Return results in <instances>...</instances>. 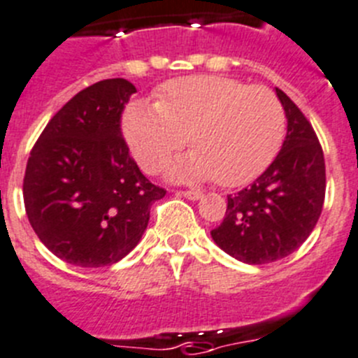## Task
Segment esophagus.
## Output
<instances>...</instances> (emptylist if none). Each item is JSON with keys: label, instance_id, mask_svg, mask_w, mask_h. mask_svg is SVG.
<instances>
[{"label": "esophagus", "instance_id": "34e87169", "mask_svg": "<svg viewBox=\"0 0 358 358\" xmlns=\"http://www.w3.org/2000/svg\"><path fill=\"white\" fill-rule=\"evenodd\" d=\"M180 194L185 196L187 199H192V201H196V199H199L203 196L199 190H180Z\"/></svg>", "mask_w": 358, "mask_h": 358}]
</instances>
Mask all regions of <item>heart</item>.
I'll use <instances>...</instances> for the list:
<instances>
[{"mask_svg": "<svg viewBox=\"0 0 358 358\" xmlns=\"http://www.w3.org/2000/svg\"><path fill=\"white\" fill-rule=\"evenodd\" d=\"M123 132L146 171L162 169L189 138L192 153L173 164V178H213L222 187H236L256 178L275 159L286 116L266 86L222 76H189L160 86L155 103H130Z\"/></svg>", "mask_w": 358, "mask_h": 358, "instance_id": "obj_1", "label": "heart"}]
</instances>
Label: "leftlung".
Here are the masks:
<instances>
[{
    "mask_svg": "<svg viewBox=\"0 0 358 358\" xmlns=\"http://www.w3.org/2000/svg\"><path fill=\"white\" fill-rule=\"evenodd\" d=\"M275 93L288 120L279 155L252 185L228 196L224 220L212 229L220 249L249 265L277 262L299 249L325 201V159L316 132L282 90Z\"/></svg>",
    "mask_w": 358,
    "mask_h": 358,
    "instance_id": "1",
    "label": "left lung"
}]
</instances>
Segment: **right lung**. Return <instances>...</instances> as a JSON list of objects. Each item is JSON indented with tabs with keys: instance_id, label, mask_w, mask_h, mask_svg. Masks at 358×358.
<instances>
[{
	"instance_id": "obj_1",
	"label": "right lung",
	"mask_w": 358,
	"mask_h": 358,
	"mask_svg": "<svg viewBox=\"0 0 358 358\" xmlns=\"http://www.w3.org/2000/svg\"><path fill=\"white\" fill-rule=\"evenodd\" d=\"M136 86L106 79L56 113L29 153L22 194L40 242L70 265L96 268L138 245L150 206L166 196L139 171L122 136Z\"/></svg>"
}]
</instances>
